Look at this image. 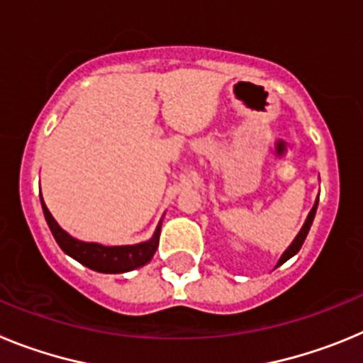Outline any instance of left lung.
I'll return each mask as SVG.
<instances>
[{"instance_id": "obj_1", "label": "left lung", "mask_w": 363, "mask_h": 363, "mask_svg": "<svg viewBox=\"0 0 363 363\" xmlns=\"http://www.w3.org/2000/svg\"><path fill=\"white\" fill-rule=\"evenodd\" d=\"M318 198H320V196H318ZM318 198H316V201H314V205H313V209H311V213L307 214L306 223H303V225H301L300 233L296 234V238H294L293 242H291V245L287 247V249H285V251H284V255L280 256V259H278L277 267H280V265H281V264H285V262H287V259L293 258V256L296 255V252L300 251V249H301V245H303V242H306V238H307V234H309L311 225H313L314 214H316V209H318Z\"/></svg>"}]
</instances>
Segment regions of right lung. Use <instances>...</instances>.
<instances>
[{
  "instance_id": "obj_1",
  "label": "right lung",
  "mask_w": 363,
  "mask_h": 363,
  "mask_svg": "<svg viewBox=\"0 0 363 363\" xmlns=\"http://www.w3.org/2000/svg\"><path fill=\"white\" fill-rule=\"evenodd\" d=\"M41 207H43L45 220L49 223L50 233H52L57 245L62 247V251L85 267L92 269V271L105 272V274H120V272L134 271V269L149 264L156 249H158L162 220L147 242L134 243V245H101V243L83 242V240L74 238L72 234L63 230L57 225V221L54 220L50 211L47 209L43 198H41Z\"/></svg>"
}]
</instances>
